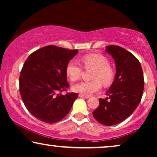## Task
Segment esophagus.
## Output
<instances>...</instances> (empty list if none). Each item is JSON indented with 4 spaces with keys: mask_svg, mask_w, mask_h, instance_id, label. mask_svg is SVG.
<instances>
[{
    "mask_svg": "<svg viewBox=\"0 0 157 157\" xmlns=\"http://www.w3.org/2000/svg\"><path fill=\"white\" fill-rule=\"evenodd\" d=\"M78 96H79V97H80V98H89V96H83V95H82V94H79Z\"/></svg>",
    "mask_w": 157,
    "mask_h": 157,
    "instance_id": "obj_1",
    "label": "esophagus"
}]
</instances>
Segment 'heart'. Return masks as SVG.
<instances>
[{
	"instance_id": "obj_1",
	"label": "heart",
	"mask_w": 157,
	"mask_h": 157,
	"mask_svg": "<svg viewBox=\"0 0 157 157\" xmlns=\"http://www.w3.org/2000/svg\"><path fill=\"white\" fill-rule=\"evenodd\" d=\"M85 68H93L91 81H81L73 86V91L83 96H91L99 91L101 82L104 85H109L113 78V73L109 66V61L104 56L99 54H89L81 58ZM66 74L71 81L80 78L82 74V68L74 61H70L66 67Z\"/></svg>"
}]
</instances>
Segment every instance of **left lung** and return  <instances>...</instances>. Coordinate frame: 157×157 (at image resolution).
Returning <instances> with one entry per match:
<instances>
[{"mask_svg": "<svg viewBox=\"0 0 157 157\" xmlns=\"http://www.w3.org/2000/svg\"><path fill=\"white\" fill-rule=\"evenodd\" d=\"M106 51L114 60L116 76L106 93L109 97L99 98L93 116L103 125L113 126L129 117L137 108L144 81L141 64L132 53L118 46H106Z\"/></svg>", "mask_w": 157, "mask_h": 157, "instance_id": "8db88e82", "label": "left lung"}]
</instances>
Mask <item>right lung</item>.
I'll list each match as a JSON object with an SVG mask.
<instances>
[{"label":"right lung","mask_w":157,"mask_h":157,"mask_svg":"<svg viewBox=\"0 0 157 157\" xmlns=\"http://www.w3.org/2000/svg\"><path fill=\"white\" fill-rule=\"evenodd\" d=\"M78 53L51 45L28 57L21 71L19 89L25 106L36 119L53 124L70 111L78 95L60 92L68 87L66 67Z\"/></svg>","instance_id":"right-lung-1"}]
</instances>
